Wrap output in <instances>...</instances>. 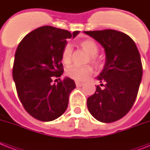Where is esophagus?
<instances>
[{"instance_id":"1","label":"esophagus","mask_w":150,"mask_h":150,"mask_svg":"<svg viewBox=\"0 0 150 150\" xmlns=\"http://www.w3.org/2000/svg\"><path fill=\"white\" fill-rule=\"evenodd\" d=\"M75 85L77 87H81L84 85L83 82H80V81H75Z\"/></svg>"}]
</instances>
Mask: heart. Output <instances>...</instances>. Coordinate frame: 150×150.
<instances>
[{
	"label": "heart",
	"mask_w": 150,
	"mask_h": 150,
	"mask_svg": "<svg viewBox=\"0 0 150 150\" xmlns=\"http://www.w3.org/2000/svg\"><path fill=\"white\" fill-rule=\"evenodd\" d=\"M79 44L90 54L91 62L96 65H98L100 63V60L98 58L97 54L98 53L99 48L96 41L92 39H86L80 41ZM71 54H72V46L70 44H66L62 53V59L63 62L65 64H69L71 62ZM92 71H93L92 68L90 65L81 66L78 64H72L67 69L66 75L69 78L77 81H85L92 75Z\"/></svg>",
	"instance_id": "1"
}]
</instances>
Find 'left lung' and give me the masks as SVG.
Instances as JSON below:
<instances>
[{
    "label": "left lung",
    "mask_w": 150,
    "mask_h": 150,
    "mask_svg": "<svg viewBox=\"0 0 150 150\" xmlns=\"http://www.w3.org/2000/svg\"><path fill=\"white\" fill-rule=\"evenodd\" d=\"M84 32L104 47L106 61L98 76L102 82L87 99L89 112L102 122L117 121L131 109L142 76L140 54L136 44L125 33L112 29ZM104 85H103V83Z\"/></svg>",
    "instance_id": "obj_1"
}]
</instances>
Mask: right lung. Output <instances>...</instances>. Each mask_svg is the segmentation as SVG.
<instances>
[{
	"label": "right lung",
	"instance_id": "right-lung-1",
	"mask_svg": "<svg viewBox=\"0 0 150 150\" xmlns=\"http://www.w3.org/2000/svg\"><path fill=\"white\" fill-rule=\"evenodd\" d=\"M79 33L40 27L28 33L16 50L13 79L17 93L24 109L38 120L52 121L66 110L75 81L69 78L52 81L64 71L61 61L66 39Z\"/></svg>",
	"mask_w": 150,
	"mask_h": 150
}]
</instances>
